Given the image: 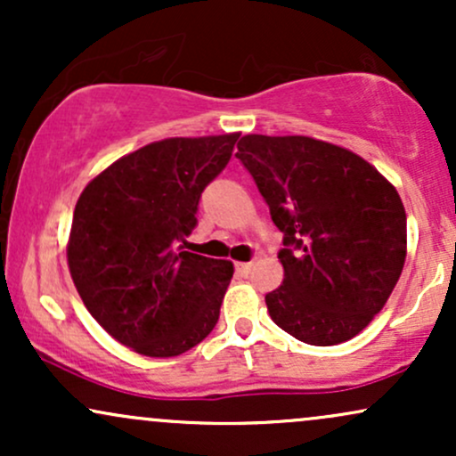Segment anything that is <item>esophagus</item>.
I'll return each mask as SVG.
<instances>
[{"label": "esophagus", "mask_w": 456, "mask_h": 456, "mask_svg": "<svg viewBox=\"0 0 456 456\" xmlns=\"http://www.w3.org/2000/svg\"><path fill=\"white\" fill-rule=\"evenodd\" d=\"M250 268H253V261H246V264H235V270H238L240 274H248Z\"/></svg>", "instance_id": "obj_1"}]
</instances>
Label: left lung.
Returning a JSON list of instances; mask_svg holds the SVG:
<instances>
[{
  "instance_id": "left-lung-1",
  "label": "left lung",
  "mask_w": 456,
  "mask_h": 456,
  "mask_svg": "<svg viewBox=\"0 0 456 456\" xmlns=\"http://www.w3.org/2000/svg\"><path fill=\"white\" fill-rule=\"evenodd\" d=\"M281 229L285 279L272 322L308 345L354 338L384 308L407 253L396 188L354 151L311 137L246 134L238 154Z\"/></svg>"
}]
</instances>
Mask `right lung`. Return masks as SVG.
Segmentation results:
<instances>
[{
    "instance_id": "obj_1",
    "label": "right lung",
    "mask_w": 456,
    "mask_h": 456,
    "mask_svg": "<svg viewBox=\"0 0 456 456\" xmlns=\"http://www.w3.org/2000/svg\"><path fill=\"white\" fill-rule=\"evenodd\" d=\"M240 134L165 139L94 177L78 197L68 268L83 305L137 354L171 358L216 326L233 264L177 248L197 227L203 188Z\"/></svg>"
}]
</instances>
